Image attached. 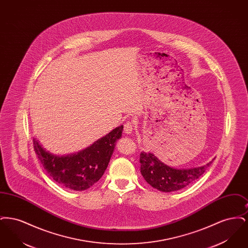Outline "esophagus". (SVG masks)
Wrapping results in <instances>:
<instances>
[{"label": "esophagus", "mask_w": 248, "mask_h": 248, "mask_svg": "<svg viewBox=\"0 0 248 248\" xmlns=\"http://www.w3.org/2000/svg\"><path fill=\"white\" fill-rule=\"evenodd\" d=\"M134 130V123L132 121H127L124 124V131L125 134L130 135Z\"/></svg>", "instance_id": "obj_1"}]
</instances>
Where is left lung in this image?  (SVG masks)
<instances>
[{
	"instance_id": "left-lung-1",
	"label": "left lung",
	"mask_w": 248,
	"mask_h": 248,
	"mask_svg": "<svg viewBox=\"0 0 248 248\" xmlns=\"http://www.w3.org/2000/svg\"><path fill=\"white\" fill-rule=\"evenodd\" d=\"M140 162V173L152 187L164 192H171L183 189L199 178L212 164L213 160L200 167L177 169L165 165L154 154L142 152Z\"/></svg>"
}]
</instances>
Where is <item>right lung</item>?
I'll use <instances>...</instances> for the list:
<instances>
[{"label":"right lung","mask_w":248,"mask_h":248,"mask_svg":"<svg viewBox=\"0 0 248 248\" xmlns=\"http://www.w3.org/2000/svg\"><path fill=\"white\" fill-rule=\"evenodd\" d=\"M123 129V125L116 127L77 154L64 156L51 154L35 138L33 148L46 173L57 183L67 189L84 190L103 176Z\"/></svg>","instance_id":"add662e5"}]
</instances>
